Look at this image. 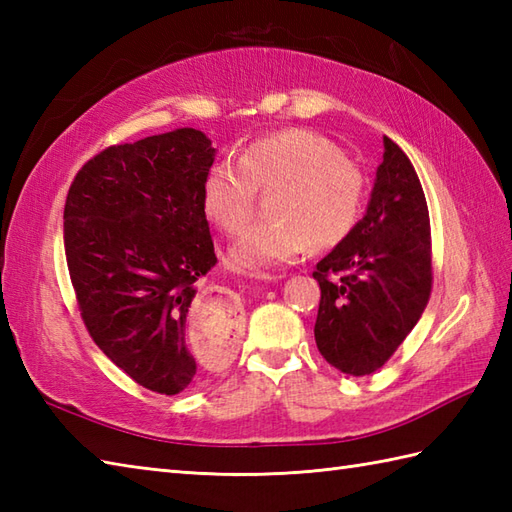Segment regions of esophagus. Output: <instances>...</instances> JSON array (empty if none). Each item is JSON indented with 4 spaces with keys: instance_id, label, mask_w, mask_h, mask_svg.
Instances as JSON below:
<instances>
[{
    "instance_id": "esophagus-1",
    "label": "esophagus",
    "mask_w": 512,
    "mask_h": 512,
    "mask_svg": "<svg viewBox=\"0 0 512 512\" xmlns=\"http://www.w3.org/2000/svg\"><path fill=\"white\" fill-rule=\"evenodd\" d=\"M270 279H277V277H270Z\"/></svg>"
}]
</instances>
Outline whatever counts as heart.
Returning a JSON list of instances; mask_svg holds the SVG:
<instances>
[{
	"label": "heart",
	"mask_w": 512,
	"mask_h": 512,
	"mask_svg": "<svg viewBox=\"0 0 512 512\" xmlns=\"http://www.w3.org/2000/svg\"><path fill=\"white\" fill-rule=\"evenodd\" d=\"M270 189L273 217L244 228L226 253L237 273H264L297 262L310 246L345 242L363 215L367 182L330 138L292 127L250 140L237 162H213L202 178V211L231 235L248 222L257 191Z\"/></svg>",
	"instance_id": "b5f03b06"
}]
</instances>
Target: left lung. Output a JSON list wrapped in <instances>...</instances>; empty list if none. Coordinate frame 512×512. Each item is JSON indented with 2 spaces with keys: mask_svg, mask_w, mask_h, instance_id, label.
<instances>
[{
  "mask_svg": "<svg viewBox=\"0 0 512 512\" xmlns=\"http://www.w3.org/2000/svg\"><path fill=\"white\" fill-rule=\"evenodd\" d=\"M367 213L314 270V341L332 367L367 376L407 339L431 297V224L418 173L385 136Z\"/></svg>",
  "mask_w": 512,
  "mask_h": 512,
  "instance_id": "8db88e82",
  "label": "left lung"
}]
</instances>
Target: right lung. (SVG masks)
<instances>
[{"label":"right lung","mask_w":512,"mask_h":512,"mask_svg":"<svg viewBox=\"0 0 512 512\" xmlns=\"http://www.w3.org/2000/svg\"><path fill=\"white\" fill-rule=\"evenodd\" d=\"M215 160L198 129L112 145L76 173L63 209V244L81 319L123 372L156 394L187 389L198 361L187 341L195 281L217 264L202 211ZM217 343L233 323L206 325Z\"/></svg>","instance_id":"right-lung-1"}]
</instances>
